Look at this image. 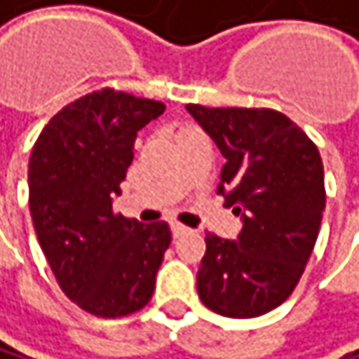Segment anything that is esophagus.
I'll list each match as a JSON object with an SVG mask.
<instances>
[{
  "instance_id": "34e87169",
  "label": "esophagus",
  "mask_w": 359,
  "mask_h": 359,
  "mask_svg": "<svg viewBox=\"0 0 359 359\" xmlns=\"http://www.w3.org/2000/svg\"><path fill=\"white\" fill-rule=\"evenodd\" d=\"M187 230H189V228L183 226V224H172V234H174V237H183V234H185Z\"/></svg>"
}]
</instances>
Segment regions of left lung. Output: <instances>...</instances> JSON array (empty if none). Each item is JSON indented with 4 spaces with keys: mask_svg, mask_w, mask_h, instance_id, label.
<instances>
[{
    "mask_svg": "<svg viewBox=\"0 0 359 359\" xmlns=\"http://www.w3.org/2000/svg\"><path fill=\"white\" fill-rule=\"evenodd\" d=\"M187 111L224 155L217 194L241 217L237 239L206 234L198 295L206 308L252 319L297 286L325 211L323 161L312 140L276 109Z\"/></svg>",
    "mask_w": 359,
    "mask_h": 359,
    "instance_id": "8db88e82",
    "label": "left lung"
}]
</instances>
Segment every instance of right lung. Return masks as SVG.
Instances as JSON below:
<instances>
[{
    "label": "right lung",
    "mask_w": 359,
    "mask_h": 359,
    "mask_svg": "<svg viewBox=\"0 0 359 359\" xmlns=\"http://www.w3.org/2000/svg\"><path fill=\"white\" fill-rule=\"evenodd\" d=\"M163 109L159 101L96 90L57 111L32 148L27 185L38 243L66 297L105 319L150 302L172 241L165 222L144 226L111 206L137 131Z\"/></svg>",
    "instance_id": "obj_1"
}]
</instances>
